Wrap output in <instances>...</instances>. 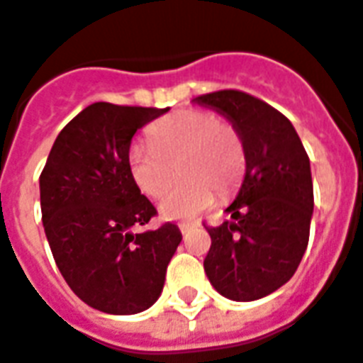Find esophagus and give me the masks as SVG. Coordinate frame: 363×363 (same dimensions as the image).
<instances>
[{"instance_id":"1","label":"esophagus","mask_w":363,"mask_h":363,"mask_svg":"<svg viewBox=\"0 0 363 363\" xmlns=\"http://www.w3.org/2000/svg\"><path fill=\"white\" fill-rule=\"evenodd\" d=\"M194 227L196 223H181V225H179V229H181L182 235H186V233H189L190 229H194Z\"/></svg>"}]
</instances>
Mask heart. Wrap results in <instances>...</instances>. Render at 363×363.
Returning a JSON list of instances; mask_svg holds the SVG:
<instances>
[{
    "mask_svg": "<svg viewBox=\"0 0 363 363\" xmlns=\"http://www.w3.org/2000/svg\"><path fill=\"white\" fill-rule=\"evenodd\" d=\"M147 140L127 152L130 179L142 194L157 198L172 180L174 163L183 179L160 200L165 219L200 216L216 203V190L229 192L244 169V146L230 123L206 109H179L147 130Z\"/></svg>",
    "mask_w": 363,
    "mask_h": 363,
    "instance_id": "obj_1",
    "label": "heart"
}]
</instances>
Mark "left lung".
Returning <instances> with one entry per match:
<instances>
[{
    "label": "left lung",
    "mask_w": 363,
    "mask_h": 363,
    "mask_svg": "<svg viewBox=\"0 0 363 363\" xmlns=\"http://www.w3.org/2000/svg\"><path fill=\"white\" fill-rule=\"evenodd\" d=\"M194 101L233 123L246 160L242 186L225 209L229 219L206 227L211 246L203 269L225 298H264L291 281L308 246L313 213L310 157L291 121L262 99L219 90Z\"/></svg>",
    "instance_id": "obj_1"
}]
</instances>
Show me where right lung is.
<instances>
[{
    "instance_id": "obj_1",
    "label": "right lung",
    "mask_w": 363,
    "mask_h": 363,
    "mask_svg": "<svg viewBox=\"0 0 363 363\" xmlns=\"http://www.w3.org/2000/svg\"><path fill=\"white\" fill-rule=\"evenodd\" d=\"M167 109L88 106L59 133L40 174L53 259L71 291L104 313L130 315L154 304L182 240L174 223L130 230L157 211L130 179L128 146L138 128Z\"/></svg>"
}]
</instances>
